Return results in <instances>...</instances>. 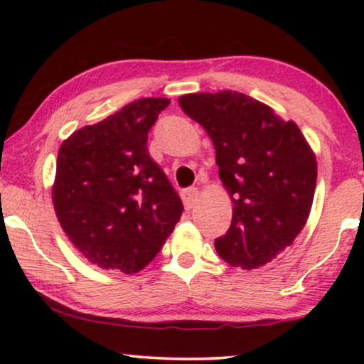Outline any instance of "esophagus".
I'll return each mask as SVG.
<instances>
[{"label":"esophagus","instance_id":"esophagus-1","mask_svg":"<svg viewBox=\"0 0 364 364\" xmlns=\"http://www.w3.org/2000/svg\"><path fill=\"white\" fill-rule=\"evenodd\" d=\"M182 200H183V205H186L187 210H191V208L196 205L197 198H198V191L197 187H188L186 191H182Z\"/></svg>","mask_w":364,"mask_h":364}]
</instances>
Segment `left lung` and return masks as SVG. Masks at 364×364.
Listing matches in <instances>:
<instances>
[{"label": "left lung", "instance_id": "left-lung-1", "mask_svg": "<svg viewBox=\"0 0 364 364\" xmlns=\"http://www.w3.org/2000/svg\"><path fill=\"white\" fill-rule=\"evenodd\" d=\"M178 104L212 139L233 203L230 227L215 238L217 253L243 270L263 267L305 227L316 186L315 154L295 122L242 92L186 94Z\"/></svg>", "mask_w": 364, "mask_h": 364}]
</instances>
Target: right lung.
<instances>
[{
  "label": "right lung",
  "instance_id": "right-lung-1",
  "mask_svg": "<svg viewBox=\"0 0 364 364\" xmlns=\"http://www.w3.org/2000/svg\"><path fill=\"white\" fill-rule=\"evenodd\" d=\"M168 102L137 99L59 147L54 210L69 240L94 265L137 273L181 220V197L147 151V134Z\"/></svg>",
  "mask_w": 364,
  "mask_h": 364
}]
</instances>
